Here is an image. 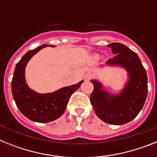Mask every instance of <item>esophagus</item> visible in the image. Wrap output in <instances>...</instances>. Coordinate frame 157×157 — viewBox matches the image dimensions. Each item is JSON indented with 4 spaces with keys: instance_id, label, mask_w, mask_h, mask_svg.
<instances>
[{
    "instance_id": "1",
    "label": "esophagus",
    "mask_w": 157,
    "mask_h": 157,
    "mask_svg": "<svg viewBox=\"0 0 157 157\" xmlns=\"http://www.w3.org/2000/svg\"><path fill=\"white\" fill-rule=\"evenodd\" d=\"M93 77H94V75H93L92 73H90V72H88V73H86V74L85 75L84 78H85L86 80H90Z\"/></svg>"
}]
</instances>
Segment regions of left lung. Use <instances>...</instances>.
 Masks as SVG:
<instances>
[{
    "mask_svg": "<svg viewBox=\"0 0 157 157\" xmlns=\"http://www.w3.org/2000/svg\"><path fill=\"white\" fill-rule=\"evenodd\" d=\"M108 46L115 56L107 60L106 64L125 68L128 81L120 94H112L105 90L98 80H91L94 91L90 102L96 115L102 121L123 125L134 120L143 108L148 93V78L137 53L121 43H111Z\"/></svg>",
    "mask_w": 157,
    "mask_h": 157,
    "instance_id": "8db88e82",
    "label": "left lung"
}]
</instances>
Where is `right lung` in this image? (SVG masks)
Listing matches in <instances>:
<instances>
[{
	"mask_svg": "<svg viewBox=\"0 0 157 157\" xmlns=\"http://www.w3.org/2000/svg\"><path fill=\"white\" fill-rule=\"evenodd\" d=\"M46 46L48 45L45 44L25 54L16 65L12 81V96L17 108L23 116L37 123H48L60 117L71 94L83 82L81 81L48 94H38L29 88L25 78L26 66L34 54Z\"/></svg>",
	"mask_w": 157,
	"mask_h": 157,
	"instance_id": "1",
	"label": "right lung"
}]
</instances>
